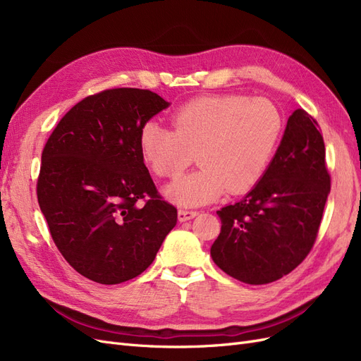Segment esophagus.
Masks as SVG:
<instances>
[{"label":"esophagus","instance_id":"esophagus-1","mask_svg":"<svg viewBox=\"0 0 361 361\" xmlns=\"http://www.w3.org/2000/svg\"><path fill=\"white\" fill-rule=\"evenodd\" d=\"M197 211H188V209H179L178 216H179V221H188L192 220V218L197 215Z\"/></svg>","mask_w":361,"mask_h":361}]
</instances>
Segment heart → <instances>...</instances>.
Wrapping results in <instances>:
<instances>
[{
	"mask_svg": "<svg viewBox=\"0 0 361 361\" xmlns=\"http://www.w3.org/2000/svg\"><path fill=\"white\" fill-rule=\"evenodd\" d=\"M171 125L149 120L141 126V158L157 176L176 179L197 154L202 169L164 192L179 206H199L227 190L241 194L260 182L280 143L283 117L265 97L216 94L180 106Z\"/></svg>",
	"mask_w": 361,
	"mask_h": 361,
	"instance_id": "heart-1",
	"label": "heart"
}]
</instances>
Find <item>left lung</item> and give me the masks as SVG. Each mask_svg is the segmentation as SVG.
<instances>
[{"mask_svg":"<svg viewBox=\"0 0 361 361\" xmlns=\"http://www.w3.org/2000/svg\"><path fill=\"white\" fill-rule=\"evenodd\" d=\"M330 187L319 125L295 110L264 178L244 199L216 211L221 232L211 247L215 265L248 285L289 274L316 241Z\"/></svg>","mask_w":361,"mask_h":361,"instance_id":"1","label":"left lung"}]
</instances>
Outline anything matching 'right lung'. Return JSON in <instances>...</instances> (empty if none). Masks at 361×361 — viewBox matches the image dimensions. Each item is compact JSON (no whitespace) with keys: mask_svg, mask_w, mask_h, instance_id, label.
<instances>
[{"mask_svg":"<svg viewBox=\"0 0 361 361\" xmlns=\"http://www.w3.org/2000/svg\"><path fill=\"white\" fill-rule=\"evenodd\" d=\"M169 105L125 87L87 96L43 147L40 211L63 257L89 280L140 276L176 226L178 209L159 195L138 147L141 126Z\"/></svg>","mask_w":361,"mask_h":361,"instance_id":"add662e5","label":"right lung"}]
</instances>
